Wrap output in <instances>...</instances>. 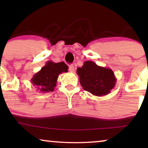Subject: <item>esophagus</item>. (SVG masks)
I'll return each mask as SVG.
<instances>
[{"label":"esophagus","instance_id":"34e87169","mask_svg":"<svg viewBox=\"0 0 148 148\" xmlns=\"http://www.w3.org/2000/svg\"><path fill=\"white\" fill-rule=\"evenodd\" d=\"M69 70L70 72H73L75 71V66L73 64H70L69 66Z\"/></svg>","mask_w":148,"mask_h":148}]
</instances>
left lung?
<instances>
[{
  "mask_svg": "<svg viewBox=\"0 0 148 148\" xmlns=\"http://www.w3.org/2000/svg\"><path fill=\"white\" fill-rule=\"evenodd\" d=\"M77 74L83 89L96 96L108 95L116 82L111 69L98 66L90 60H87L82 67H78Z\"/></svg>",
  "mask_w": 148,
  "mask_h": 148,
  "instance_id": "left-lung-1",
  "label": "left lung"
}]
</instances>
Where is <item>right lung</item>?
Segmentation results:
<instances>
[{
	"label": "right lung",
	"mask_w": 148,
	"mask_h": 148,
	"mask_svg": "<svg viewBox=\"0 0 148 148\" xmlns=\"http://www.w3.org/2000/svg\"><path fill=\"white\" fill-rule=\"evenodd\" d=\"M68 66L64 62H54L48 61L32 78L31 82L36 86L40 92H53L56 86L58 75L63 72H68Z\"/></svg>",
	"instance_id": "obj_1"
}]
</instances>
